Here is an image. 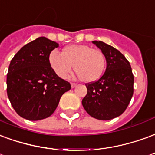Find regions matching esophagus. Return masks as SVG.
<instances>
[{"label": "esophagus", "instance_id": "obj_1", "mask_svg": "<svg viewBox=\"0 0 155 155\" xmlns=\"http://www.w3.org/2000/svg\"><path fill=\"white\" fill-rule=\"evenodd\" d=\"M71 87H72V88H74L75 87H77V84L76 83H71Z\"/></svg>", "mask_w": 155, "mask_h": 155}]
</instances>
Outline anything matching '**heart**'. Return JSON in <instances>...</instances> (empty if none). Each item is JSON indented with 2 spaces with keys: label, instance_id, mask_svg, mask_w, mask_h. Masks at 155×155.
<instances>
[{
  "label": "heart",
  "instance_id": "obj_1",
  "mask_svg": "<svg viewBox=\"0 0 155 155\" xmlns=\"http://www.w3.org/2000/svg\"><path fill=\"white\" fill-rule=\"evenodd\" d=\"M48 62L61 78H66L73 67L81 80L86 82L99 78L106 66L102 52L86 45H68L64 48L63 54L53 50L48 56Z\"/></svg>",
  "mask_w": 155,
  "mask_h": 155
}]
</instances>
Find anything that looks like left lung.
<instances>
[{
    "instance_id": "left-lung-1",
    "label": "left lung",
    "mask_w": 155,
    "mask_h": 155,
    "mask_svg": "<svg viewBox=\"0 0 155 155\" xmlns=\"http://www.w3.org/2000/svg\"><path fill=\"white\" fill-rule=\"evenodd\" d=\"M107 61L101 78L86 84L87 93L82 103L93 118L109 120L120 116L128 107L134 92V76L129 61L119 50L102 41H92Z\"/></svg>"
}]
</instances>
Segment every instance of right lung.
I'll return each instance as SVG.
<instances>
[{
	"instance_id": "obj_1",
	"label": "right lung",
	"mask_w": 155,
	"mask_h": 155,
	"mask_svg": "<svg viewBox=\"0 0 155 155\" xmlns=\"http://www.w3.org/2000/svg\"><path fill=\"white\" fill-rule=\"evenodd\" d=\"M58 44L39 37L27 44L11 61L6 78L7 96L16 113L29 120L50 116L69 82L52 69L48 56Z\"/></svg>"
}]
</instances>
